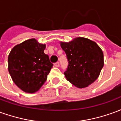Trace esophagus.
<instances>
[{
    "label": "esophagus",
    "mask_w": 121,
    "mask_h": 121,
    "mask_svg": "<svg viewBox=\"0 0 121 121\" xmlns=\"http://www.w3.org/2000/svg\"><path fill=\"white\" fill-rule=\"evenodd\" d=\"M54 66L58 67L60 66V63H59V62H56V63H54Z\"/></svg>",
    "instance_id": "34e87169"
}]
</instances>
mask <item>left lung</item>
<instances>
[{
    "instance_id": "obj_1",
    "label": "left lung",
    "mask_w": 121,
    "mask_h": 121,
    "mask_svg": "<svg viewBox=\"0 0 121 121\" xmlns=\"http://www.w3.org/2000/svg\"><path fill=\"white\" fill-rule=\"evenodd\" d=\"M67 56L68 66L64 74L78 88L86 87L98 78L104 66V55L96 43L77 37L69 43L61 42Z\"/></svg>"
}]
</instances>
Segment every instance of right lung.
<instances>
[{
  "label": "right lung",
  "mask_w": 121,
  "mask_h": 121,
  "mask_svg": "<svg viewBox=\"0 0 121 121\" xmlns=\"http://www.w3.org/2000/svg\"><path fill=\"white\" fill-rule=\"evenodd\" d=\"M46 45L35 39L15 46L8 56V71L13 81L26 93H34L47 78L53 64L44 53Z\"/></svg>",
  "instance_id": "1"
}]
</instances>
